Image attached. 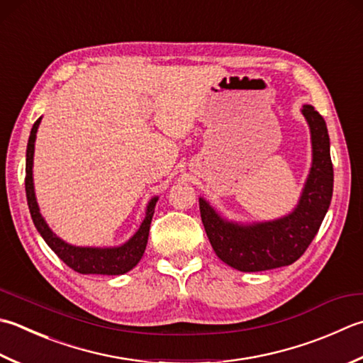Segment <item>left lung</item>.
Instances as JSON below:
<instances>
[{"label": "left lung", "mask_w": 363, "mask_h": 363, "mask_svg": "<svg viewBox=\"0 0 363 363\" xmlns=\"http://www.w3.org/2000/svg\"><path fill=\"white\" fill-rule=\"evenodd\" d=\"M310 127L311 167L296 208L266 222L242 223L218 214L200 198V212L217 257L240 272H259L289 266L299 259L328 214L333 191L330 140L324 118L311 105L302 106Z\"/></svg>", "instance_id": "8db88e82"}]
</instances>
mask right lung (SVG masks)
I'll use <instances>...</instances> for the list:
<instances>
[{"label": "right lung", "instance_id": "1", "mask_svg": "<svg viewBox=\"0 0 363 363\" xmlns=\"http://www.w3.org/2000/svg\"><path fill=\"white\" fill-rule=\"evenodd\" d=\"M42 116L35 121L30 140L26 146V176H25V189H26V200L28 208L31 212V218L35 228H38L42 239L45 240L47 245L58 255V257L66 262V264L74 269L78 274H101V275H123L138 264L141 257L146 250L149 226L154 216L155 203L159 196H154L149 200L146 206V214L140 228L133 236L125 240L123 245L118 247H78L62 240L60 236L50 230L45 218L42 217L38 200H35L34 191V179H33V163H34V143L35 133H38Z\"/></svg>", "mask_w": 363, "mask_h": 363}]
</instances>
